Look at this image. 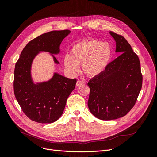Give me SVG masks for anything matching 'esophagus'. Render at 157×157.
I'll list each match as a JSON object with an SVG mask.
<instances>
[{"label": "esophagus", "mask_w": 157, "mask_h": 157, "mask_svg": "<svg viewBox=\"0 0 157 157\" xmlns=\"http://www.w3.org/2000/svg\"><path fill=\"white\" fill-rule=\"evenodd\" d=\"M84 84V82L83 81H80V80H78V81L77 82V84H76V85H77V86H80V85H82Z\"/></svg>", "instance_id": "esophagus-1"}]
</instances>
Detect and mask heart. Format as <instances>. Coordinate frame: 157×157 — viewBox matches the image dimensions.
Segmentation results:
<instances>
[{
  "label": "heart",
  "instance_id": "heart-1",
  "mask_svg": "<svg viewBox=\"0 0 157 157\" xmlns=\"http://www.w3.org/2000/svg\"><path fill=\"white\" fill-rule=\"evenodd\" d=\"M111 58V46L107 42L98 40H87L75 44L70 55L64 57V65L71 75L77 73L82 63L83 72L94 77L101 74L107 68Z\"/></svg>",
  "mask_w": 157,
  "mask_h": 157
}]
</instances>
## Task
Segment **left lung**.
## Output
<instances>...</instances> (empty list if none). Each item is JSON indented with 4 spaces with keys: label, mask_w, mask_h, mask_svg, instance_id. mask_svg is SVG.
Instances as JSON below:
<instances>
[{
    "label": "left lung",
    "mask_w": 157,
    "mask_h": 157,
    "mask_svg": "<svg viewBox=\"0 0 157 157\" xmlns=\"http://www.w3.org/2000/svg\"><path fill=\"white\" fill-rule=\"evenodd\" d=\"M109 34L121 54L103 72L90 80L88 106L99 119L110 121L125 116L134 106L141 91L143 77L138 56L121 35Z\"/></svg>",
    "instance_id": "left-lung-1"
}]
</instances>
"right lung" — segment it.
I'll return each mask as SVG.
<instances>
[{"mask_svg": "<svg viewBox=\"0 0 157 157\" xmlns=\"http://www.w3.org/2000/svg\"><path fill=\"white\" fill-rule=\"evenodd\" d=\"M71 33L69 30L52 31L31 40L22 50L15 65L13 91L23 112L31 120L39 123H52L62 115L66 101L75 88L77 79L54 73L47 81L36 82L31 75L33 61L40 52L59 54L60 44Z\"/></svg>", "mask_w": 157, "mask_h": 157, "instance_id": "1", "label": "right lung"}]
</instances>
